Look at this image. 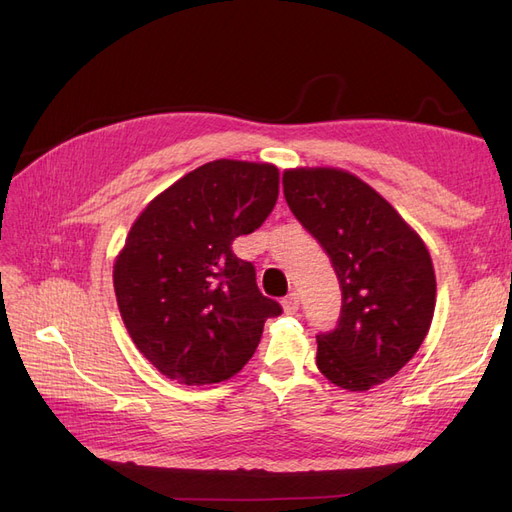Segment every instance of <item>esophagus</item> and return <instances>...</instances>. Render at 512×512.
<instances>
[{
	"mask_svg": "<svg viewBox=\"0 0 512 512\" xmlns=\"http://www.w3.org/2000/svg\"><path fill=\"white\" fill-rule=\"evenodd\" d=\"M299 294L297 292H292V294H288V297L282 301V307H284V312L288 314V316H292V314H297L299 312Z\"/></svg>",
	"mask_w": 512,
	"mask_h": 512,
	"instance_id": "34e87169",
	"label": "esophagus"
}]
</instances>
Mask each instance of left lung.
I'll return each instance as SVG.
<instances>
[{"mask_svg": "<svg viewBox=\"0 0 512 512\" xmlns=\"http://www.w3.org/2000/svg\"><path fill=\"white\" fill-rule=\"evenodd\" d=\"M290 211L327 250L342 286L337 329L318 335L320 374L346 391L393 378L429 333L436 271L421 235L363 179L342 168L282 175Z\"/></svg>", "mask_w": 512, "mask_h": 512, "instance_id": "8db88e82", "label": "left lung"}]
</instances>
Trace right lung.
Instances as JSON below:
<instances>
[{
	"instance_id": "1",
	"label": "right lung",
	"mask_w": 512,
	"mask_h": 512,
	"mask_svg": "<svg viewBox=\"0 0 512 512\" xmlns=\"http://www.w3.org/2000/svg\"><path fill=\"white\" fill-rule=\"evenodd\" d=\"M277 166L213 160L168 185L134 220L113 265L117 307L134 346L168 380L203 386L252 359L280 316L252 262L230 245L269 218Z\"/></svg>"
}]
</instances>
